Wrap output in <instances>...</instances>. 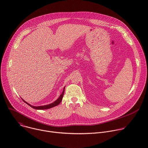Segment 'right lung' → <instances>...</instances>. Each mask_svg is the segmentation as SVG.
Segmentation results:
<instances>
[{
	"label": "right lung",
	"mask_w": 148,
	"mask_h": 148,
	"mask_svg": "<svg viewBox=\"0 0 148 148\" xmlns=\"http://www.w3.org/2000/svg\"><path fill=\"white\" fill-rule=\"evenodd\" d=\"M65 87H64V90H63V91L62 92V94L60 95L59 98L56 100L54 102L51 103H50L49 105H43V106H38V107H34V106H32V105H31L30 104L28 103L27 102H26L25 101H24L23 99V101L25 102H26L27 104H28L29 106H30L31 107H32L34 109H36V110H47V109H49V108H53V107H54L56 106H57V105H58L62 101V97H63V95H64V88Z\"/></svg>",
	"instance_id": "right-lung-1"
}]
</instances>
